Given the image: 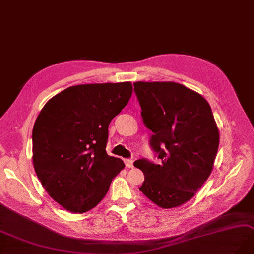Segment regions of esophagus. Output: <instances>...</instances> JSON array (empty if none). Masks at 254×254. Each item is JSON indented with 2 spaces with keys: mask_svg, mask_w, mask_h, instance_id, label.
<instances>
[{
  "mask_svg": "<svg viewBox=\"0 0 254 254\" xmlns=\"http://www.w3.org/2000/svg\"><path fill=\"white\" fill-rule=\"evenodd\" d=\"M125 162H126L127 167H128V168H133L134 167V161L132 160V159H126Z\"/></svg>",
  "mask_w": 254,
  "mask_h": 254,
  "instance_id": "obj_1",
  "label": "esophagus"
}]
</instances>
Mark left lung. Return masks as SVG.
Segmentation results:
<instances>
[{
	"instance_id": "1",
	"label": "left lung",
	"mask_w": 254,
	"mask_h": 254,
	"mask_svg": "<svg viewBox=\"0 0 254 254\" xmlns=\"http://www.w3.org/2000/svg\"><path fill=\"white\" fill-rule=\"evenodd\" d=\"M135 93L151 145L161 159H139L144 174L140 190L163 209L190 201L210 176L220 134L209 103L201 94L174 81H137Z\"/></svg>"
}]
</instances>
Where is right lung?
<instances>
[{
    "instance_id": "obj_1",
    "label": "right lung",
    "mask_w": 254,
    "mask_h": 254,
    "mask_svg": "<svg viewBox=\"0 0 254 254\" xmlns=\"http://www.w3.org/2000/svg\"><path fill=\"white\" fill-rule=\"evenodd\" d=\"M129 81L69 87L47 101L32 130V162L51 198L83 213L105 198L125 168L106 152L108 127L132 96Z\"/></svg>"
}]
</instances>
